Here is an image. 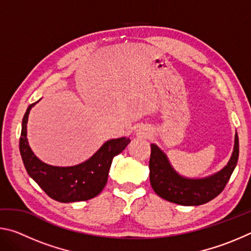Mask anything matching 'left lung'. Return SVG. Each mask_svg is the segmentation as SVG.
<instances>
[{"mask_svg":"<svg viewBox=\"0 0 251 251\" xmlns=\"http://www.w3.org/2000/svg\"><path fill=\"white\" fill-rule=\"evenodd\" d=\"M239 156V141L235 136V147L227 166L203 179H187L178 175L166 155L155 144L151 145L150 180L154 192L166 201L182 206H199L212 201L223 192L235 169Z\"/></svg>","mask_w":251,"mask_h":251,"instance_id":"8db88e82","label":"left lung"}]
</instances>
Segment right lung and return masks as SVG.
<instances>
[{
	"label": "right lung",
	"mask_w": 251,
	"mask_h": 251,
	"mask_svg": "<svg viewBox=\"0 0 251 251\" xmlns=\"http://www.w3.org/2000/svg\"><path fill=\"white\" fill-rule=\"evenodd\" d=\"M37 101L29 105L24 114L20 137V152L27 174L49 197L56 201H85L96 197L107 182L113 158L125 150L130 139H110L90 159L73 167L50 166L33 154L26 138L29 110Z\"/></svg>",
	"instance_id": "1"
}]
</instances>
